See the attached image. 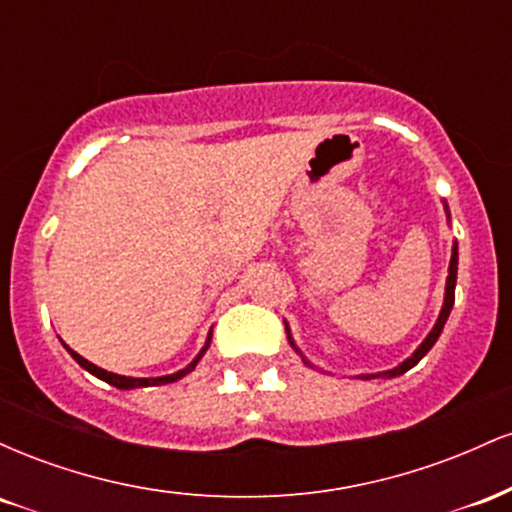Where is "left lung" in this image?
Returning <instances> with one entry per match:
<instances>
[{"instance_id": "obj_1", "label": "left lung", "mask_w": 512, "mask_h": 512, "mask_svg": "<svg viewBox=\"0 0 512 512\" xmlns=\"http://www.w3.org/2000/svg\"><path fill=\"white\" fill-rule=\"evenodd\" d=\"M443 207H445V216H448V221H450V209H448V202H443ZM455 284H457V240H452V255H450L448 279H445V296H443V305H440V313H438V320H436V325H433V330L426 334V339H424V342H421L419 346H416V351H414V354H411L409 358H404V361L399 363V366L390 368V370H380V373H366V375H358V378H361V380H373V378H397V375L407 373L409 368H414L416 363H419L421 358H424V356L428 354V351L433 349V344L438 342L440 332H443L445 322H448V317H450V310H452V305H455ZM284 325H286V337H289V344H291V349L296 351V354L303 358V363H305V366L315 368L313 363H310L308 358L303 356V351L298 349L296 342H293L289 322L284 320Z\"/></svg>"}]
</instances>
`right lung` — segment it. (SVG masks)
<instances>
[{
  "label": "right lung",
  "mask_w": 512,
  "mask_h": 512,
  "mask_svg": "<svg viewBox=\"0 0 512 512\" xmlns=\"http://www.w3.org/2000/svg\"><path fill=\"white\" fill-rule=\"evenodd\" d=\"M209 344H211V330H209V337H207V342H204V346H202V351H199V354L192 358V363H187L185 368L182 370H178V373H170V375H161V378H129V375H117V373H110V370H103V368H98L96 363H91V361H86L84 356H79L76 354V351H72L69 349L67 344H64V349L69 351V356L74 358L76 363H79L81 368L84 370H88V373L91 375H96V378H101V380H105V383L108 385H113V387H117V390H134V387H149V385H168V383H175V380H180V378H185L187 373H192V370H195V366L199 361H202V356L207 354V349H209Z\"/></svg>",
  "instance_id": "1"
}]
</instances>
